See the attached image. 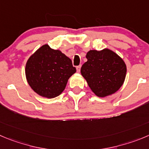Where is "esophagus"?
<instances>
[{
	"mask_svg": "<svg viewBox=\"0 0 149 149\" xmlns=\"http://www.w3.org/2000/svg\"><path fill=\"white\" fill-rule=\"evenodd\" d=\"M80 70H81V65H79V66L76 67V70H77L78 73L80 72Z\"/></svg>",
	"mask_w": 149,
	"mask_h": 149,
	"instance_id": "obj_1",
	"label": "esophagus"
}]
</instances>
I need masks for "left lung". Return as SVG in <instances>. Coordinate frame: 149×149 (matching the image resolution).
I'll return each instance as SVG.
<instances>
[{"instance_id":"1","label":"left lung","mask_w":149,"mask_h":149,"mask_svg":"<svg viewBox=\"0 0 149 149\" xmlns=\"http://www.w3.org/2000/svg\"><path fill=\"white\" fill-rule=\"evenodd\" d=\"M87 61L81 66V76L90 90L100 98L116 93L121 87L126 75V65L116 53L108 48L90 50Z\"/></svg>"}]
</instances>
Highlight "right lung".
<instances>
[{"mask_svg":"<svg viewBox=\"0 0 149 149\" xmlns=\"http://www.w3.org/2000/svg\"><path fill=\"white\" fill-rule=\"evenodd\" d=\"M76 72L71 59L59 50L43 45L28 59L25 68L28 84L36 93L48 98L60 95Z\"/></svg>","mask_w":149,"mask_h":149,"instance_id":"obj_1","label":"right lung"}]
</instances>
